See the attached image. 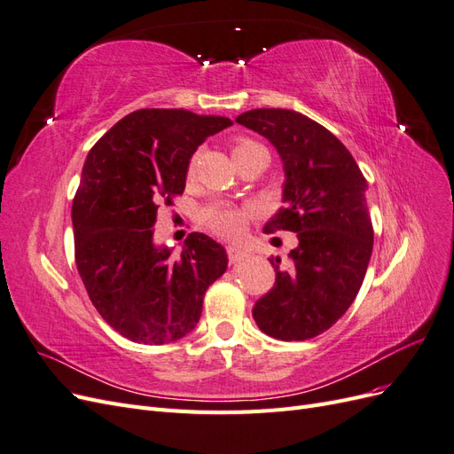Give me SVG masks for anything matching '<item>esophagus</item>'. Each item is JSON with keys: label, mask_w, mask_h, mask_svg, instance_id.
Masks as SVG:
<instances>
[{"label": "esophagus", "mask_w": 454, "mask_h": 454, "mask_svg": "<svg viewBox=\"0 0 454 454\" xmlns=\"http://www.w3.org/2000/svg\"><path fill=\"white\" fill-rule=\"evenodd\" d=\"M225 252H227V257H229L231 263H237V261H240V259H244V257H248V252L240 250V248H235V246H227Z\"/></svg>", "instance_id": "obj_1"}]
</instances>
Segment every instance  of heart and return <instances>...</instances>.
Masks as SVG:
<instances>
[{
  "label": "heart",
  "instance_id": "heart-1",
  "mask_svg": "<svg viewBox=\"0 0 454 454\" xmlns=\"http://www.w3.org/2000/svg\"><path fill=\"white\" fill-rule=\"evenodd\" d=\"M259 147L261 145L255 140L246 138V136H237V138L231 140V151L237 162L246 155L254 153V151ZM195 164H197V157H191L187 164L189 176H193ZM250 215H252L250 206L229 202V200H214L210 204H206L199 212V222L202 227L215 232L219 237L237 239L242 235V231L246 229V223H248Z\"/></svg>",
  "mask_w": 454,
  "mask_h": 454
}]
</instances>
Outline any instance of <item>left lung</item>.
I'll return each mask as SVG.
<instances>
[{
	"label": "left lung",
	"mask_w": 454,
	"mask_h": 454,
	"mask_svg": "<svg viewBox=\"0 0 454 454\" xmlns=\"http://www.w3.org/2000/svg\"><path fill=\"white\" fill-rule=\"evenodd\" d=\"M278 149L284 160V208L265 232H297L290 263L254 305L261 332L305 340L327 332L358 295L373 252L367 182L350 151L318 122L292 109L261 107L237 117Z\"/></svg>",
	"instance_id": "obj_1"
}]
</instances>
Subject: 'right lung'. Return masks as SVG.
I'll return each instance as SVG.
<instances>
[{
    "instance_id": "right-lung-1",
    "label": "right lung",
    "mask_w": 454,
    "mask_h": 454,
    "mask_svg": "<svg viewBox=\"0 0 454 454\" xmlns=\"http://www.w3.org/2000/svg\"><path fill=\"white\" fill-rule=\"evenodd\" d=\"M231 125L185 109H138L89 151L72 206L75 265L92 305L122 337L144 345L182 339L225 272L227 254L210 237L189 232L172 257L155 248L151 227L160 204L184 195L195 149Z\"/></svg>"
}]
</instances>
